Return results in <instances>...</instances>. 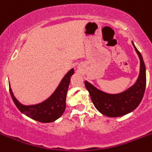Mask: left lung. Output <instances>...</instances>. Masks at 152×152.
Segmentation results:
<instances>
[{"label":"left lung","instance_id":"left-lung-1","mask_svg":"<svg viewBox=\"0 0 152 152\" xmlns=\"http://www.w3.org/2000/svg\"><path fill=\"white\" fill-rule=\"evenodd\" d=\"M134 45L140 60V73L137 83L125 91L118 94H109L96 88L85 82V86L90 94L91 98L97 110L109 117H120L134 111L140 105L144 95L146 86L145 66L142 57Z\"/></svg>","mask_w":152,"mask_h":152}]
</instances>
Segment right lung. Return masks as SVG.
Instances as JSON below:
<instances>
[{"label":"right lung","mask_w":152,"mask_h":152,"mask_svg":"<svg viewBox=\"0 0 152 152\" xmlns=\"http://www.w3.org/2000/svg\"><path fill=\"white\" fill-rule=\"evenodd\" d=\"M74 73L71 69L64 76L58 87L49 98L42 103L32 106L21 104L13 96L10 87V93L14 103L21 113L35 121L42 123H49L59 118L64 113L66 107V97L70 78Z\"/></svg>","instance_id":"add662e5"}]
</instances>
